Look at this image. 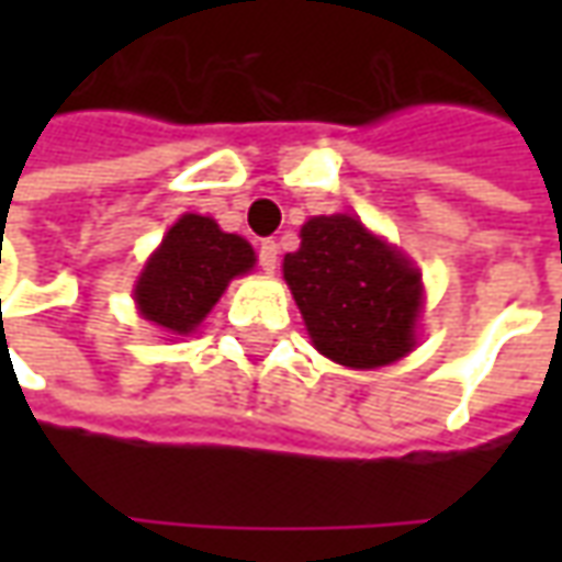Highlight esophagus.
<instances>
[{
	"instance_id": "1",
	"label": "esophagus",
	"mask_w": 562,
	"mask_h": 562,
	"mask_svg": "<svg viewBox=\"0 0 562 562\" xmlns=\"http://www.w3.org/2000/svg\"><path fill=\"white\" fill-rule=\"evenodd\" d=\"M258 265H261L265 273H273L277 265H280V246L273 244V240H261V246H258Z\"/></svg>"
}]
</instances>
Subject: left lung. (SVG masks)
<instances>
[{
    "instance_id": "left-lung-1",
    "label": "left lung",
    "mask_w": 562,
    "mask_h": 562,
    "mask_svg": "<svg viewBox=\"0 0 562 562\" xmlns=\"http://www.w3.org/2000/svg\"><path fill=\"white\" fill-rule=\"evenodd\" d=\"M282 277L318 352L355 370L394 364L415 349L424 285L397 246L352 213L313 216Z\"/></svg>"
}]
</instances>
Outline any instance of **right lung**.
<instances>
[{
    "mask_svg": "<svg viewBox=\"0 0 562 562\" xmlns=\"http://www.w3.org/2000/svg\"><path fill=\"white\" fill-rule=\"evenodd\" d=\"M256 268V252L216 220L183 213L161 237L135 285L138 313L168 334H192L234 277Z\"/></svg>",
    "mask_w": 562,
    "mask_h": 562,
    "instance_id": "add662e5",
    "label": "right lung"
}]
</instances>
